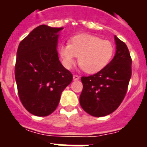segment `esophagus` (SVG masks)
Wrapping results in <instances>:
<instances>
[{"instance_id":"esophagus-1","label":"esophagus","mask_w":147,"mask_h":147,"mask_svg":"<svg viewBox=\"0 0 147 147\" xmlns=\"http://www.w3.org/2000/svg\"><path fill=\"white\" fill-rule=\"evenodd\" d=\"M73 79H74V80H80V77L77 76V75H74L73 76Z\"/></svg>"}]
</instances>
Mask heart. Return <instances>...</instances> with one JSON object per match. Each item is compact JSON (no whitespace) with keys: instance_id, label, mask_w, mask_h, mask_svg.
Segmentation results:
<instances>
[{"instance_id":"heart-1","label":"heart","mask_w":147,"mask_h":147,"mask_svg":"<svg viewBox=\"0 0 147 147\" xmlns=\"http://www.w3.org/2000/svg\"><path fill=\"white\" fill-rule=\"evenodd\" d=\"M58 53L64 67L70 69L76 59L80 67L88 74H95L107 67L114 53V45L107 40L88 34H81L73 37L69 44H62L58 47Z\"/></svg>"}]
</instances>
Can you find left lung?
Returning <instances> with one entry per match:
<instances>
[{
    "label": "left lung",
    "instance_id": "obj_1",
    "mask_svg": "<svg viewBox=\"0 0 147 147\" xmlns=\"http://www.w3.org/2000/svg\"><path fill=\"white\" fill-rule=\"evenodd\" d=\"M114 40L117 50L110 63L95 74L81 77L80 104L93 117H104L117 110L127 94L131 77L129 50L117 36Z\"/></svg>",
    "mask_w": 147,
    "mask_h": 147
}]
</instances>
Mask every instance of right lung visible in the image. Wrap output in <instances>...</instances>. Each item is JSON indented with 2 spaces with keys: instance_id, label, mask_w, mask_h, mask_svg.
Masks as SVG:
<instances>
[{
  "instance_id": "add662e5",
  "label": "right lung",
  "mask_w": 147,
  "mask_h": 147,
  "mask_svg": "<svg viewBox=\"0 0 147 147\" xmlns=\"http://www.w3.org/2000/svg\"><path fill=\"white\" fill-rule=\"evenodd\" d=\"M63 27L40 25L18 46L15 79L25 109L46 117L57 109L61 93L71 83L72 74L59 61L57 47Z\"/></svg>"
}]
</instances>
